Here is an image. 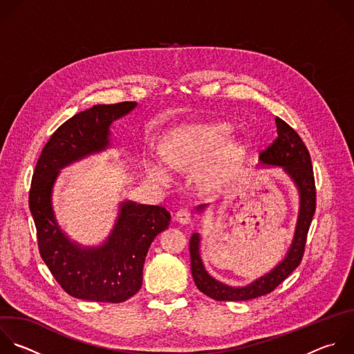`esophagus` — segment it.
Here are the masks:
<instances>
[{
  "label": "esophagus",
  "mask_w": 354,
  "mask_h": 354,
  "mask_svg": "<svg viewBox=\"0 0 354 354\" xmlns=\"http://www.w3.org/2000/svg\"><path fill=\"white\" fill-rule=\"evenodd\" d=\"M175 219H176V222H179L180 225H186V223L190 222V212H189L187 209L182 208V209H179V211L175 214Z\"/></svg>",
  "instance_id": "obj_1"
}]
</instances>
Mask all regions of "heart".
<instances>
[{
	"label": "heart",
	"instance_id": "b5f03b06",
	"mask_svg": "<svg viewBox=\"0 0 354 354\" xmlns=\"http://www.w3.org/2000/svg\"><path fill=\"white\" fill-rule=\"evenodd\" d=\"M233 128L226 122H192L167 131L158 153L143 158L146 178L158 187H168L174 171L193 167L192 182L204 194L225 190L236 179L248 160L249 145L239 138H229Z\"/></svg>",
	"mask_w": 354,
	"mask_h": 354
}]
</instances>
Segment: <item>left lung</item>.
Segmentation results:
<instances>
[{
  "mask_svg": "<svg viewBox=\"0 0 354 354\" xmlns=\"http://www.w3.org/2000/svg\"><path fill=\"white\" fill-rule=\"evenodd\" d=\"M277 140L260 156L259 168H279L289 178L299 194V211L292 243L283 259L268 272L243 286H234L215 279L204 267L200 245V233L190 238V266L194 283L200 292L218 301H242L271 293L300 264L306 246L307 232L315 212V185L311 158L300 136L281 118L277 116ZM209 204H201L196 211L201 215Z\"/></svg>",
  "mask_w": 354,
  "mask_h": 354,
  "instance_id": "obj_1",
  "label": "left lung"
}]
</instances>
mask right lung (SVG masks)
<instances>
[{
	"instance_id": "right-lung-1",
	"label": "right lung",
	"mask_w": 354,
	"mask_h": 354,
	"mask_svg": "<svg viewBox=\"0 0 354 354\" xmlns=\"http://www.w3.org/2000/svg\"><path fill=\"white\" fill-rule=\"evenodd\" d=\"M136 106V102L97 104L73 115L50 138L33 174L29 208L41 259L62 289L76 299L122 303L136 295L149 248L171 221L164 207L125 198L118 204L108 236L86 246L71 239L54 211L53 193L61 171L112 149V124Z\"/></svg>"
}]
</instances>
